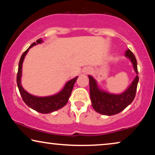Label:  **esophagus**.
I'll return each instance as SVG.
<instances>
[{"label": "esophagus", "mask_w": 155, "mask_h": 155, "mask_svg": "<svg viewBox=\"0 0 155 155\" xmlns=\"http://www.w3.org/2000/svg\"><path fill=\"white\" fill-rule=\"evenodd\" d=\"M83 72H84V73H85V74H88V73H90V72H91V69H90V68H85L84 69Z\"/></svg>", "instance_id": "obj_1"}]
</instances>
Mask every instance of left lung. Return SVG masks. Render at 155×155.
<instances>
[{"instance_id":"1","label":"left lung","mask_w":155,"mask_h":155,"mask_svg":"<svg viewBox=\"0 0 155 155\" xmlns=\"http://www.w3.org/2000/svg\"><path fill=\"white\" fill-rule=\"evenodd\" d=\"M125 55L132 62L137 75L130 87H128V88L122 94H109L99 90L96 80L92 76H88L90 80V94L92 107L97 112L103 115L112 116L120 113L132 103L135 97L137 82L139 80V77L137 75L138 71L137 61L135 55L130 49L126 51Z\"/></svg>"}]
</instances>
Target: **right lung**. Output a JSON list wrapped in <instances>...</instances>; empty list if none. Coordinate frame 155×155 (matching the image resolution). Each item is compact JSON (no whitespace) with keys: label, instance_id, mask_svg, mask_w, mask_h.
<instances>
[{"label":"right lung","instance_id":"obj_1","mask_svg":"<svg viewBox=\"0 0 155 155\" xmlns=\"http://www.w3.org/2000/svg\"><path fill=\"white\" fill-rule=\"evenodd\" d=\"M42 42L41 39L37 40V42H34L31 44V46L23 53L22 56L20 59V62L18 65V71L17 74V84L20 91V95L24 101V102L35 111H37L41 114H49L53 111H56L59 109L64 107L66 104L73 90L74 84L78 79V77H75L73 79L70 80L65 84L64 88L58 94L53 95L50 97H39L33 96L28 92H26L24 89L22 88V84H21V75H22V63L26 54L31 47L36 44H40Z\"/></svg>","mask_w":155,"mask_h":155}]
</instances>
